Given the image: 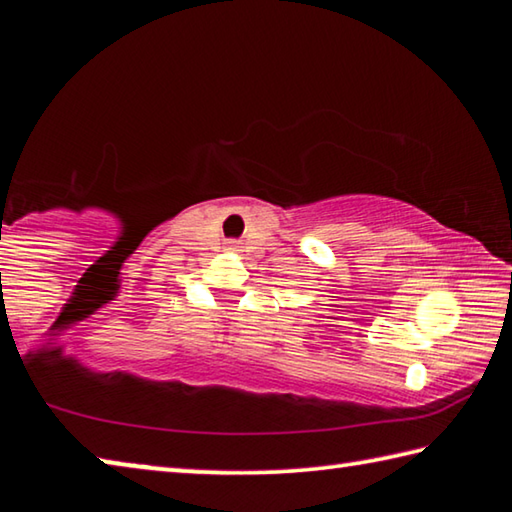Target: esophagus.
Instances as JSON below:
<instances>
[{
	"label": "esophagus",
	"mask_w": 512,
	"mask_h": 512,
	"mask_svg": "<svg viewBox=\"0 0 512 512\" xmlns=\"http://www.w3.org/2000/svg\"><path fill=\"white\" fill-rule=\"evenodd\" d=\"M230 248H232V250H239V246L235 244V241H232V244H230Z\"/></svg>",
	"instance_id": "34e87169"
}]
</instances>
